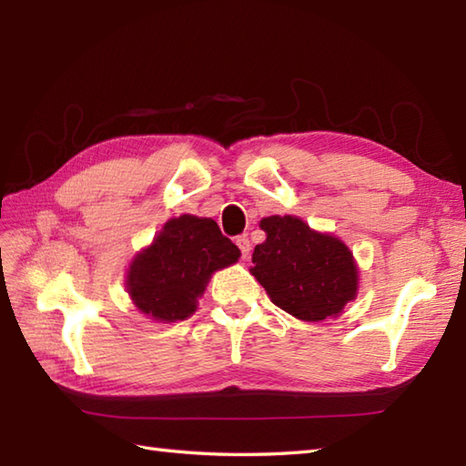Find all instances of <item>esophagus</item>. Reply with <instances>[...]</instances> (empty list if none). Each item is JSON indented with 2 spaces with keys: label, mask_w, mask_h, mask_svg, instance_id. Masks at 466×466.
<instances>
[{
  "label": "esophagus",
  "mask_w": 466,
  "mask_h": 466,
  "mask_svg": "<svg viewBox=\"0 0 466 466\" xmlns=\"http://www.w3.org/2000/svg\"><path fill=\"white\" fill-rule=\"evenodd\" d=\"M236 244H238V248H240V252H242V258H244V260L248 258V254H250V240H248V236H246V234L238 236V238H236Z\"/></svg>",
  "instance_id": "obj_1"
}]
</instances>
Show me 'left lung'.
<instances>
[{"label": "left lung", "mask_w": 466, "mask_h": 466, "mask_svg": "<svg viewBox=\"0 0 466 466\" xmlns=\"http://www.w3.org/2000/svg\"><path fill=\"white\" fill-rule=\"evenodd\" d=\"M260 228L266 240L254 248L252 274L270 300L300 320L339 316L359 284L352 252L294 216L264 218Z\"/></svg>", "instance_id": "left-lung-1"}]
</instances>
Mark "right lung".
Masks as SVG:
<instances>
[{
    "label": "right lung",
    "mask_w": 466,
    "mask_h": 466,
    "mask_svg": "<svg viewBox=\"0 0 466 466\" xmlns=\"http://www.w3.org/2000/svg\"><path fill=\"white\" fill-rule=\"evenodd\" d=\"M240 258V250L212 218L184 214L167 220L150 248L136 256L127 292L144 314L160 322L184 320L210 274Z\"/></svg>",
    "instance_id": "obj_1"
}]
</instances>
